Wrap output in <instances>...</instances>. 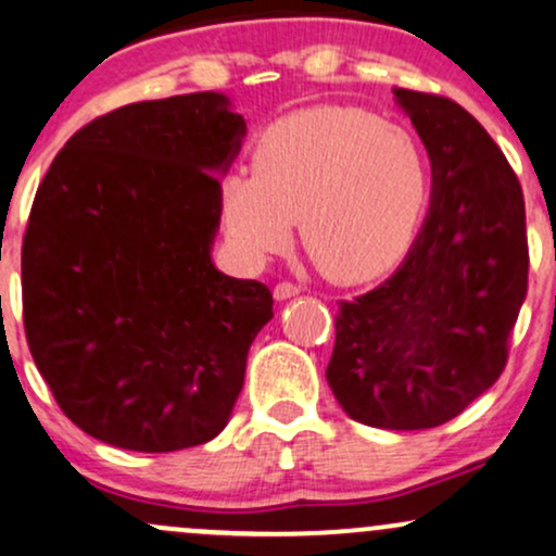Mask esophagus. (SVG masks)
I'll use <instances>...</instances> for the list:
<instances>
[{
    "label": "esophagus",
    "instance_id": "34e87169",
    "mask_svg": "<svg viewBox=\"0 0 556 556\" xmlns=\"http://www.w3.org/2000/svg\"><path fill=\"white\" fill-rule=\"evenodd\" d=\"M302 293V286L291 283V280H280V283L273 289V296L278 299V302H283V299H291V296H299Z\"/></svg>",
    "mask_w": 556,
    "mask_h": 556
}]
</instances>
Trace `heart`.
I'll list each match as a JSON object with an SVG mask.
<instances>
[{"mask_svg": "<svg viewBox=\"0 0 556 556\" xmlns=\"http://www.w3.org/2000/svg\"><path fill=\"white\" fill-rule=\"evenodd\" d=\"M429 194L419 142L362 109L319 106L265 129L252 172L220 185V205L241 252L263 257L289 239L293 218L319 273L367 280L406 250Z\"/></svg>", "mask_w": 556, "mask_h": 556, "instance_id": "b5f03b06", "label": "heart"}]
</instances>
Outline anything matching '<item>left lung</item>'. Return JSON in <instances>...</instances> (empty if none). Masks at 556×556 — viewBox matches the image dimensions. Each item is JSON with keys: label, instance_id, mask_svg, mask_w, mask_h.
<instances>
[{"label": "left lung", "instance_id": "left-lung-1", "mask_svg": "<svg viewBox=\"0 0 556 556\" xmlns=\"http://www.w3.org/2000/svg\"><path fill=\"white\" fill-rule=\"evenodd\" d=\"M432 161V207L384 283L341 302L328 384L351 419L432 429L497 382L528 291L526 202L497 142L445 96L395 88Z\"/></svg>", "mask_w": 556, "mask_h": 556}]
</instances>
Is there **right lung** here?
<instances>
[{"instance_id": "1", "label": "right lung", "mask_w": 556, "mask_h": 556, "mask_svg": "<svg viewBox=\"0 0 556 556\" xmlns=\"http://www.w3.org/2000/svg\"><path fill=\"white\" fill-rule=\"evenodd\" d=\"M244 116L220 93L129 103L70 137L23 237L33 362L72 424L137 453L220 434L273 317L260 280L211 260Z\"/></svg>"}]
</instances>
